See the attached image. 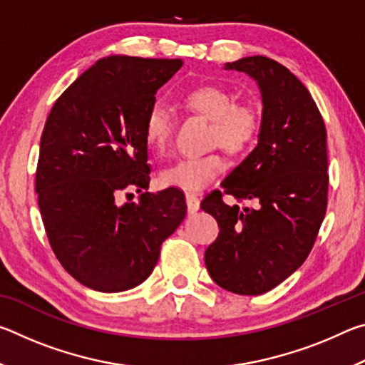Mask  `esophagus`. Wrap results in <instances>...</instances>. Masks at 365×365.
Instances as JSON below:
<instances>
[{"instance_id":"esophagus-1","label":"esophagus","mask_w":365,"mask_h":365,"mask_svg":"<svg viewBox=\"0 0 365 365\" xmlns=\"http://www.w3.org/2000/svg\"><path fill=\"white\" fill-rule=\"evenodd\" d=\"M185 200H187V207H188V212L193 214L196 212L197 209H200V200H197V196L193 193H187L185 196Z\"/></svg>"}]
</instances>
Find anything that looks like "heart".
Segmentation results:
<instances>
[{
    "instance_id": "b5f03b06",
    "label": "heart",
    "mask_w": 365,
    "mask_h": 365,
    "mask_svg": "<svg viewBox=\"0 0 365 365\" xmlns=\"http://www.w3.org/2000/svg\"><path fill=\"white\" fill-rule=\"evenodd\" d=\"M185 106L211 120V140L220 143L228 153L238 154L248 150L261 128V110L252 101H233L230 91L219 85H201L183 98ZM174 120L169 110L154 104L145 119V140L151 153L168 151ZM225 160L219 153L188 156L160 170L159 180L165 187H175L190 193L205 190L222 170Z\"/></svg>"
}]
</instances>
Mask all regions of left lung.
I'll return each mask as SVG.
<instances>
[{
	"label": "left lung",
	"mask_w": 365,
	"mask_h": 365,
	"mask_svg": "<svg viewBox=\"0 0 365 365\" xmlns=\"http://www.w3.org/2000/svg\"><path fill=\"white\" fill-rule=\"evenodd\" d=\"M224 69L248 73L261 90L257 145L220 183L225 195L255 206H228L219 190L202 200L220 228L205 262L227 292L262 294L301 267L317 238L329 193L327 130L311 93L285 66L250 56Z\"/></svg>",
	"instance_id": "8db88e82"
}]
</instances>
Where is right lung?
<instances>
[{
  "label": "right lung",
  "mask_w": 365,
  "mask_h": 365,
  "mask_svg": "<svg viewBox=\"0 0 365 365\" xmlns=\"http://www.w3.org/2000/svg\"><path fill=\"white\" fill-rule=\"evenodd\" d=\"M182 66L96 61L58 98L43 128L35 190L49 245L73 279L96 292L143 283L187 214L177 188L118 202L122 192L150 187L145 119L156 91Z\"/></svg>",
  "instance_id": "add662e5"
}]
</instances>
